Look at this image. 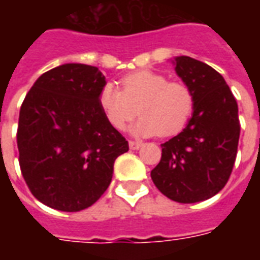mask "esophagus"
Wrapping results in <instances>:
<instances>
[{
  "label": "esophagus",
  "instance_id": "1",
  "mask_svg": "<svg viewBox=\"0 0 260 260\" xmlns=\"http://www.w3.org/2000/svg\"><path fill=\"white\" fill-rule=\"evenodd\" d=\"M129 147L132 150H138L142 147V142H135V141H129Z\"/></svg>",
  "mask_w": 260,
  "mask_h": 260
}]
</instances>
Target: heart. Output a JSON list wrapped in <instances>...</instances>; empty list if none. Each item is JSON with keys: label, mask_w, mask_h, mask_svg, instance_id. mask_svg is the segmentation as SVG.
<instances>
[{"label": "heart", "mask_w": 260, "mask_h": 260, "mask_svg": "<svg viewBox=\"0 0 260 260\" xmlns=\"http://www.w3.org/2000/svg\"><path fill=\"white\" fill-rule=\"evenodd\" d=\"M122 90L106 83L99 106L113 128L122 131L136 115L142 117L131 132L136 136H173L185 128L193 111V93L182 82H170L153 71H136L121 79Z\"/></svg>", "instance_id": "1"}]
</instances>
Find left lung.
Here are the masks:
<instances>
[{
  "mask_svg": "<svg viewBox=\"0 0 260 260\" xmlns=\"http://www.w3.org/2000/svg\"><path fill=\"white\" fill-rule=\"evenodd\" d=\"M173 64L193 93V113L185 128L161 145V160L150 177L171 201L195 203L218 193L231 175L240 139L238 104L212 67L185 55Z\"/></svg>",
  "mask_w": 260,
  "mask_h": 260,
  "instance_id": "1",
  "label": "left lung"
}]
</instances>
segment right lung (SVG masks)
Listing matches in <instances>:
<instances>
[{"mask_svg": "<svg viewBox=\"0 0 260 260\" xmlns=\"http://www.w3.org/2000/svg\"><path fill=\"white\" fill-rule=\"evenodd\" d=\"M106 76L96 67L64 64L43 74L22 103L19 166L37 201L61 212L91 206L111 182L128 142L99 106Z\"/></svg>", "mask_w": 260, "mask_h": 260, "instance_id": "add662e5", "label": "right lung"}]
</instances>
